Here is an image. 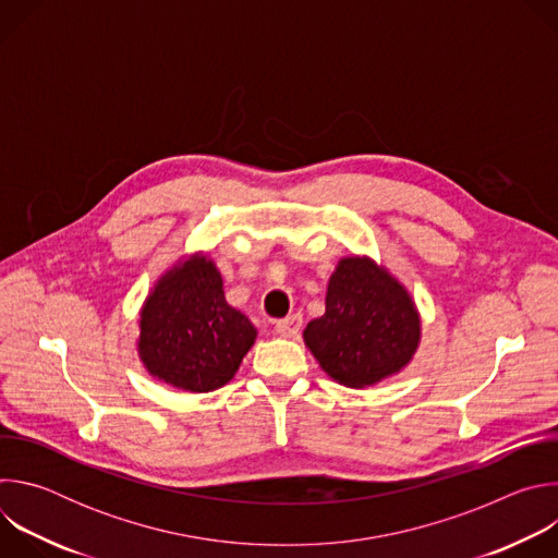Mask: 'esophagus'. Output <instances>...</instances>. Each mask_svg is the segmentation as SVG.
<instances>
[{
  "label": "esophagus",
  "instance_id": "34e87169",
  "mask_svg": "<svg viewBox=\"0 0 558 558\" xmlns=\"http://www.w3.org/2000/svg\"><path fill=\"white\" fill-rule=\"evenodd\" d=\"M300 327H302V317L295 313V315H289V317H284V320L276 323V333L280 338H295Z\"/></svg>",
  "mask_w": 558,
  "mask_h": 558
}]
</instances>
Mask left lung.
<instances>
[{
    "label": "left lung",
    "mask_w": 558,
    "mask_h": 558,
    "mask_svg": "<svg viewBox=\"0 0 558 558\" xmlns=\"http://www.w3.org/2000/svg\"><path fill=\"white\" fill-rule=\"evenodd\" d=\"M302 338L333 381L366 388L413 362L422 315L400 278L371 256L349 254L329 278L325 315L311 320Z\"/></svg>",
    "instance_id": "8db88e82"
}]
</instances>
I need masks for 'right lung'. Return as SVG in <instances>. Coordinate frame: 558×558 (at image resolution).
Listing matches in <instances>:
<instances>
[{
	"mask_svg": "<svg viewBox=\"0 0 558 558\" xmlns=\"http://www.w3.org/2000/svg\"><path fill=\"white\" fill-rule=\"evenodd\" d=\"M256 338L250 317L227 302L216 263L194 252L158 276L143 300L136 353L154 379L211 392L233 379Z\"/></svg>",
	"mask_w": 558,
	"mask_h": 558,
	"instance_id": "right-lung-1",
	"label": "right lung"
}]
</instances>
